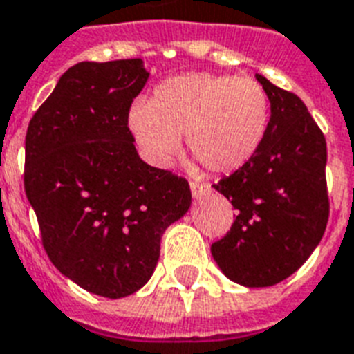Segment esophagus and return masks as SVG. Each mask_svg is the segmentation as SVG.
Masks as SVG:
<instances>
[{
    "label": "esophagus",
    "instance_id": "34e87169",
    "mask_svg": "<svg viewBox=\"0 0 354 354\" xmlns=\"http://www.w3.org/2000/svg\"><path fill=\"white\" fill-rule=\"evenodd\" d=\"M190 190L194 199H201L203 196H207L208 194V186L199 185V183H190Z\"/></svg>",
    "mask_w": 354,
    "mask_h": 354
}]
</instances>
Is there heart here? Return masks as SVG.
I'll return each mask as SVG.
<instances>
[{
  "label": "heart",
  "instance_id": "1",
  "mask_svg": "<svg viewBox=\"0 0 354 354\" xmlns=\"http://www.w3.org/2000/svg\"><path fill=\"white\" fill-rule=\"evenodd\" d=\"M270 100L251 77L196 72L166 79L149 101H134L127 125L142 158L174 166L186 134L188 149L212 174L248 166L264 142Z\"/></svg>",
  "mask_w": 354,
  "mask_h": 354
}]
</instances>
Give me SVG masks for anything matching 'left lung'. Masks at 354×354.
Returning <instances> with one entry per match:
<instances>
[{"label": "left lung", "mask_w": 354, "mask_h": 354, "mask_svg": "<svg viewBox=\"0 0 354 354\" xmlns=\"http://www.w3.org/2000/svg\"><path fill=\"white\" fill-rule=\"evenodd\" d=\"M270 123L253 160L214 185L236 208L212 257L232 282L264 288L288 279L322 242L328 220L325 136L303 101L264 75Z\"/></svg>", "instance_id": "1"}]
</instances>
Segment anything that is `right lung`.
Listing matches in <instances>:
<instances>
[{"label":"right lung","mask_w":354,"mask_h":354,"mask_svg":"<svg viewBox=\"0 0 354 354\" xmlns=\"http://www.w3.org/2000/svg\"><path fill=\"white\" fill-rule=\"evenodd\" d=\"M147 77L142 59L79 62L26 134L24 185L49 260L109 299L151 279L164 231L192 205L188 180L146 164L134 147L129 109Z\"/></svg>","instance_id":"1"}]
</instances>
